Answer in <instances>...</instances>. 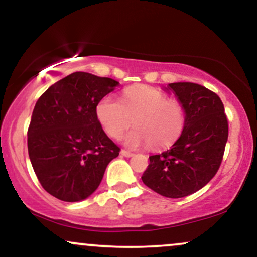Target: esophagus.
<instances>
[{
	"label": "esophagus",
	"mask_w": 257,
	"mask_h": 257,
	"mask_svg": "<svg viewBox=\"0 0 257 257\" xmlns=\"http://www.w3.org/2000/svg\"><path fill=\"white\" fill-rule=\"evenodd\" d=\"M120 154H121L122 156H126V158H132V156L135 155L134 153H131V152H127V150H121V153H120Z\"/></svg>",
	"instance_id": "obj_1"
}]
</instances>
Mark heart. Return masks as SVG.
<instances>
[{
	"label": "heart",
	"mask_w": 257,
	"mask_h": 257,
	"mask_svg": "<svg viewBox=\"0 0 257 257\" xmlns=\"http://www.w3.org/2000/svg\"><path fill=\"white\" fill-rule=\"evenodd\" d=\"M96 114L113 138L121 137L135 123L136 128L125 137L126 146L131 148L149 144L153 149L170 147L182 136L186 123L185 108L179 101L143 85L126 90L121 101L105 96L98 102Z\"/></svg>",
	"instance_id": "1"
}]
</instances>
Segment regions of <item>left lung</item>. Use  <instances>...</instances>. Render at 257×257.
<instances>
[{"label":"left lung","mask_w":257,"mask_h":257,"mask_svg":"<svg viewBox=\"0 0 257 257\" xmlns=\"http://www.w3.org/2000/svg\"><path fill=\"white\" fill-rule=\"evenodd\" d=\"M167 87L185 108V128L171 149L149 156L142 180L159 195L180 198L198 191L216 174L228 122L221 99L207 87L195 83H172Z\"/></svg>","instance_id":"left-lung-1"}]
</instances>
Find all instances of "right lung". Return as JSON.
Wrapping results in <instances>:
<instances>
[{"instance_id": "add662e5", "label": "right lung", "mask_w": 257, "mask_h": 257, "mask_svg": "<svg viewBox=\"0 0 257 257\" xmlns=\"http://www.w3.org/2000/svg\"><path fill=\"white\" fill-rule=\"evenodd\" d=\"M119 85L86 72L56 81L36 102L27 149L39 183L65 202L85 200L98 188L120 148L98 121V102Z\"/></svg>"}]
</instances>
